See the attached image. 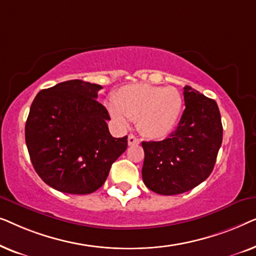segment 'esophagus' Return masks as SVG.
I'll list each match as a JSON object with an SVG mask.
<instances>
[{
    "instance_id": "esophagus-1",
    "label": "esophagus",
    "mask_w": 256,
    "mask_h": 256,
    "mask_svg": "<svg viewBox=\"0 0 256 256\" xmlns=\"http://www.w3.org/2000/svg\"><path fill=\"white\" fill-rule=\"evenodd\" d=\"M138 143H140V140L136 138L135 135L130 134L128 136V144L129 146H135V144H138Z\"/></svg>"
}]
</instances>
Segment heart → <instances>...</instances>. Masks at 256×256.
Wrapping results in <instances>:
<instances>
[{"instance_id": "1", "label": "heart", "mask_w": 256, "mask_h": 256, "mask_svg": "<svg viewBox=\"0 0 256 256\" xmlns=\"http://www.w3.org/2000/svg\"><path fill=\"white\" fill-rule=\"evenodd\" d=\"M110 114L120 124L136 120L146 138H164L176 127L183 99L174 87L132 84L121 87L113 96Z\"/></svg>"}]
</instances>
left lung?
Returning a JSON list of instances; mask_svg holds the SVG:
<instances>
[{"label":"left lung","mask_w":256,"mask_h":256,"mask_svg":"<svg viewBox=\"0 0 256 256\" xmlns=\"http://www.w3.org/2000/svg\"><path fill=\"white\" fill-rule=\"evenodd\" d=\"M185 110L177 129L163 141L142 142L146 186L158 194L190 191L214 168L222 142L218 104L190 86L184 87Z\"/></svg>","instance_id":"8db88e82"}]
</instances>
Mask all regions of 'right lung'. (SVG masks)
<instances>
[{"mask_svg":"<svg viewBox=\"0 0 256 256\" xmlns=\"http://www.w3.org/2000/svg\"><path fill=\"white\" fill-rule=\"evenodd\" d=\"M96 84L68 80L42 90L31 104L26 142L31 163L56 190L88 194L101 188L127 149V136L108 130L110 114L98 102Z\"/></svg>","mask_w":256,"mask_h":256,"instance_id":"add662e5","label":"right lung"}]
</instances>
